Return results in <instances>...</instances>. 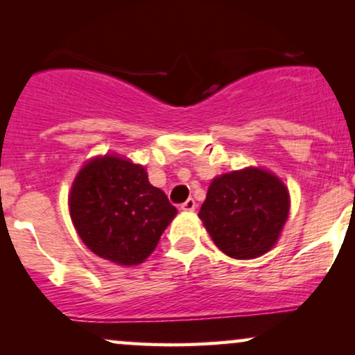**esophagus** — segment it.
Instances as JSON below:
<instances>
[{"label": "esophagus", "mask_w": 355, "mask_h": 355, "mask_svg": "<svg viewBox=\"0 0 355 355\" xmlns=\"http://www.w3.org/2000/svg\"><path fill=\"white\" fill-rule=\"evenodd\" d=\"M195 207H197V203H195L193 198H189V200L182 203V205H180V210H183V211H193V210H195Z\"/></svg>", "instance_id": "1"}]
</instances>
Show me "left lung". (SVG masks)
<instances>
[{"label": "left lung", "mask_w": 355, "mask_h": 355, "mask_svg": "<svg viewBox=\"0 0 355 355\" xmlns=\"http://www.w3.org/2000/svg\"><path fill=\"white\" fill-rule=\"evenodd\" d=\"M288 210L284 182L268 170L248 166L211 180L198 217L223 254L247 260L275 245Z\"/></svg>", "instance_id": "1"}]
</instances>
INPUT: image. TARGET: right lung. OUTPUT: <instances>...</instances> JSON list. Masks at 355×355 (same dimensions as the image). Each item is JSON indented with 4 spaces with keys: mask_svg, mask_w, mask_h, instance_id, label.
I'll list each match as a JSON object with an SVG mask.
<instances>
[{
    "mask_svg": "<svg viewBox=\"0 0 355 355\" xmlns=\"http://www.w3.org/2000/svg\"><path fill=\"white\" fill-rule=\"evenodd\" d=\"M71 222L93 254L138 266L157 247L177 209L141 165L118 155L87 162L71 185Z\"/></svg>",
    "mask_w": 355,
    "mask_h": 355,
    "instance_id": "obj_1",
    "label": "right lung"
}]
</instances>
